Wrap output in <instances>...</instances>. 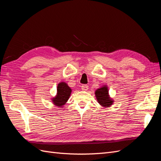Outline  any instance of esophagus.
<instances>
[{
    "mask_svg": "<svg viewBox=\"0 0 161 161\" xmlns=\"http://www.w3.org/2000/svg\"><path fill=\"white\" fill-rule=\"evenodd\" d=\"M81 89H82V91H86L88 90V89H89V86H87L86 85H82L81 86Z\"/></svg>",
    "mask_w": 161,
    "mask_h": 161,
    "instance_id": "esophagus-1",
    "label": "esophagus"
}]
</instances>
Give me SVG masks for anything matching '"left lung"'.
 I'll use <instances>...</instances> for the list:
<instances>
[{
    "mask_svg": "<svg viewBox=\"0 0 161 161\" xmlns=\"http://www.w3.org/2000/svg\"><path fill=\"white\" fill-rule=\"evenodd\" d=\"M95 94L97 102L103 108H109L114 104V101L110 97L108 86L106 85H103L101 88L97 89L95 92Z\"/></svg>",
    "mask_w": 161,
    "mask_h": 161,
    "instance_id": "obj_1",
    "label": "left lung"
}]
</instances>
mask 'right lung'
<instances>
[{
  "label": "right lung",
  "mask_w": 161,
  "mask_h": 161,
  "mask_svg": "<svg viewBox=\"0 0 161 161\" xmlns=\"http://www.w3.org/2000/svg\"><path fill=\"white\" fill-rule=\"evenodd\" d=\"M72 89L65 82H61L58 84L57 93L54 97L51 99L53 104L58 108H62L69 100L71 95Z\"/></svg>",
  "instance_id": "1"
}]
</instances>
